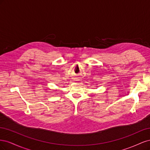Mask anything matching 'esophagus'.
I'll return each instance as SVG.
<instances>
[{
  "instance_id": "obj_1",
  "label": "esophagus",
  "mask_w": 150,
  "mask_h": 150,
  "mask_svg": "<svg viewBox=\"0 0 150 150\" xmlns=\"http://www.w3.org/2000/svg\"><path fill=\"white\" fill-rule=\"evenodd\" d=\"M74 79H75V81H79V78H76Z\"/></svg>"
}]
</instances>
